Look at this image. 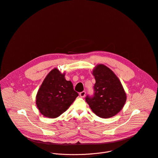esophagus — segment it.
<instances>
[{"mask_svg": "<svg viewBox=\"0 0 158 158\" xmlns=\"http://www.w3.org/2000/svg\"><path fill=\"white\" fill-rule=\"evenodd\" d=\"M86 95V92L85 91H82L81 93H80V96L81 98H84Z\"/></svg>", "mask_w": 158, "mask_h": 158, "instance_id": "obj_1", "label": "esophagus"}]
</instances>
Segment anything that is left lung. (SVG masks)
Segmentation results:
<instances>
[{
	"mask_svg": "<svg viewBox=\"0 0 158 158\" xmlns=\"http://www.w3.org/2000/svg\"><path fill=\"white\" fill-rule=\"evenodd\" d=\"M93 73L96 80L94 93L85 100L98 116L108 118L116 115L123 107L126 94L115 74L106 66L98 65Z\"/></svg>",
	"mask_w": 158,
	"mask_h": 158,
	"instance_id": "8db88e82",
	"label": "left lung"
}]
</instances>
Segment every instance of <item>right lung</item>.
Masks as SVG:
<instances>
[{
    "label": "right lung",
    "mask_w": 158,
    "mask_h": 158,
    "mask_svg": "<svg viewBox=\"0 0 158 158\" xmlns=\"http://www.w3.org/2000/svg\"><path fill=\"white\" fill-rule=\"evenodd\" d=\"M64 76V73L54 69L46 77L37 93L36 104L40 112L46 117H58L78 96L72 83L67 81Z\"/></svg>",
    "instance_id": "obj_1"
}]
</instances>
